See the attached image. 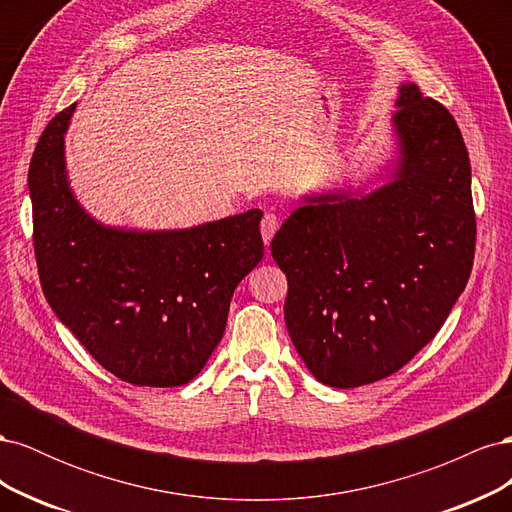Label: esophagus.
Segmentation results:
<instances>
[{"mask_svg":"<svg viewBox=\"0 0 512 512\" xmlns=\"http://www.w3.org/2000/svg\"><path fill=\"white\" fill-rule=\"evenodd\" d=\"M277 228H280V218H277L275 213H267L265 218H262V222H260V235H262V241H265V245L271 243Z\"/></svg>","mask_w":512,"mask_h":512,"instance_id":"obj_1","label":"esophagus"}]
</instances>
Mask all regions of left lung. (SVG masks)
<instances>
[{
    "label": "left lung",
    "mask_w": 512,
    "mask_h": 512,
    "mask_svg": "<svg viewBox=\"0 0 512 512\" xmlns=\"http://www.w3.org/2000/svg\"><path fill=\"white\" fill-rule=\"evenodd\" d=\"M391 158L356 185L309 192L271 241L286 329L312 376L356 389L429 344L466 288L476 220L453 115L397 87Z\"/></svg>",
    "instance_id": "1"
}]
</instances>
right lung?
Listing matches in <instances>:
<instances>
[{
    "instance_id": "1",
    "label": "right lung",
    "mask_w": 512,
    "mask_h": 512,
    "mask_svg": "<svg viewBox=\"0 0 512 512\" xmlns=\"http://www.w3.org/2000/svg\"><path fill=\"white\" fill-rule=\"evenodd\" d=\"M74 108L46 126L29 164L44 297L113 376L160 389L188 384L220 344L232 292L262 260V211L170 230L100 222L68 177Z\"/></svg>"
}]
</instances>
